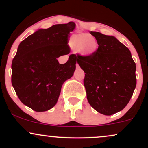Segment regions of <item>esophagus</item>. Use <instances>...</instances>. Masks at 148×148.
<instances>
[{"label":"esophagus","instance_id":"esophagus-1","mask_svg":"<svg viewBox=\"0 0 148 148\" xmlns=\"http://www.w3.org/2000/svg\"><path fill=\"white\" fill-rule=\"evenodd\" d=\"M76 66H77V69L79 68V64L77 63V64H76Z\"/></svg>","mask_w":148,"mask_h":148}]
</instances>
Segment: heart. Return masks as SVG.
Returning <instances> with one entry per match:
<instances>
[{
  "label": "heart",
  "mask_w": 148,
  "mask_h": 148,
  "mask_svg": "<svg viewBox=\"0 0 148 148\" xmlns=\"http://www.w3.org/2000/svg\"><path fill=\"white\" fill-rule=\"evenodd\" d=\"M69 45L81 56L87 58L94 56L98 47L94 36L85 33L72 36L69 40Z\"/></svg>",
  "instance_id": "obj_1"
}]
</instances>
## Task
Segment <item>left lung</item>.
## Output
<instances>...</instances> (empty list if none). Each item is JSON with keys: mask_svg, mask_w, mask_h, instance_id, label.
Instances as JSON below:
<instances>
[{"mask_svg": "<svg viewBox=\"0 0 148 148\" xmlns=\"http://www.w3.org/2000/svg\"><path fill=\"white\" fill-rule=\"evenodd\" d=\"M98 50L87 58L77 54L85 72L84 84L89 104L98 112L112 115L128 104L136 87V65L130 50L116 38L90 32Z\"/></svg>", "mask_w": 148, "mask_h": 148, "instance_id": "left-lung-1", "label": "left lung"}]
</instances>
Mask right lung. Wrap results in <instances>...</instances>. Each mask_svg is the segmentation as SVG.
<instances>
[{"label":"right lung","instance_id":"add662e5","mask_svg":"<svg viewBox=\"0 0 148 148\" xmlns=\"http://www.w3.org/2000/svg\"><path fill=\"white\" fill-rule=\"evenodd\" d=\"M75 28L71 21L40 29L18 46L11 65L12 85L21 102L36 112L54 107L63 83L73 75L75 54L64 64L56 58L69 53V34Z\"/></svg>","mask_w":148,"mask_h":148}]
</instances>
